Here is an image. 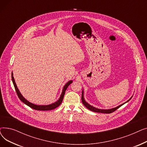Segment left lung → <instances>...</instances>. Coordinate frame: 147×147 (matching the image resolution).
<instances>
[{"mask_svg":"<svg viewBox=\"0 0 147 147\" xmlns=\"http://www.w3.org/2000/svg\"><path fill=\"white\" fill-rule=\"evenodd\" d=\"M83 89H82V102L83 104V105L85 106L87 109H88L89 110L92 111H94V112H97V113H107V114H109V113H111L112 112H114V111L116 110L117 109H118L119 107H120L121 106H122L123 105H124L125 104H126V102H129L130 100L131 99V98H132L133 96H132L130 97V98L129 99H128L127 101L124 103L121 104V105L116 107H114V108H113V109H98V108H96V107H94L92 105H90L89 104H88L86 101L85 99H84V91H83Z\"/></svg>","mask_w":147,"mask_h":147,"instance_id":"8db88e82","label":"left lung"}]
</instances>
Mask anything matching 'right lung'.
<instances>
[{
  "label": "right lung",
  "instance_id": "right-lung-1",
  "mask_svg": "<svg viewBox=\"0 0 147 147\" xmlns=\"http://www.w3.org/2000/svg\"><path fill=\"white\" fill-rule=\"evenodd\" d=\"M12 82H13V86L15 87V90H16V92H17L18 96V98H20L21 101L22 102H24L25 104H26L27 105H28V107H30V108H32V109H33L34 110H40V111L51 110L55 109H56L57 107H58L62 103V102H63V100L65 92V90H66L67 88H68V86L69 85V84H70L73 82V80H69L65 84L64 86L63 87V91H62V93L60 95L59 98L58 99V101H57L56 102H53L52 104H49V105H36V104H33L32 102H29L24 96L22 95V94H21V92H20L18 88H17V84L15 83L12 72Z\"/></svg>",
  "mask_w": 147,
  "mask_h": 147
}]
</instances>
